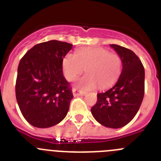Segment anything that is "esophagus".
<instances>
[{"instance_id":"1","label":"esophagus","mask_w":161,"mask_h":161,"mask_svg":"<svg viewBox=\"0 0 161 161\" xmlns=\"http://www.w3.org/2000/svg\"><path fill=\"white\" fill-rule=\"evenodd\" d=\"M72 93H73V96L74 97H76V96H82V95H85V93L82 92V91L79 90L77 89H72Z\"/></svg>"}]
</instances>
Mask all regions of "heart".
I'll return each mask as SVG.
<instances>
[{
    "mask_svg": "<svg viewBox=\"0 0 161 161\" xmlns=\"http://www.w3.org/2000/svg\"><path fill=\"white\" fill-rule=\"evenodd\" d=\"M123 61L119 55L104 48H84L76 55L68 53L62 61L64 77L72 81L85 71L87 74L80 78L77 86L84 90L107 89L117 81L122 72Z\"/></svg>",
    "mask_w": 161,
    "mask_h": 161,
    "instance_id": "heart-1",
    "label": "heart"
}]
</instances>
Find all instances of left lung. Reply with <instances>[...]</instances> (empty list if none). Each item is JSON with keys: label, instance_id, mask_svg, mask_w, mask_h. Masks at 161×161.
<instances>
[{"label": "left lung", "instance_id": "left-lung-1", "mask_svg": "<svg viewBox=\"0 0 161 161\" xmlns=\"http://www.w3.org/2000/svg\"><path fill=\"white\" fill-rule=\"evenodd\" d=\"M110 47L122 59L123 70L114 86L97 93L91 113L100 124L117 129L130 123L141 106L145 74L141 60L132 51L116 44Z\"/></svg>", "mask_w": 161, "mask_h": 161}]
</instances>
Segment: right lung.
<instances>
[{
    "label": "right lung",
    "instance_id": "1",
    "mask_svg": "<svg viewBox=\"0 0 161 161\" xmlns=\"http://www.w3.org/2000/svg\"><path fill=\"white\" fill-rule=\"evenodd\" d=\"M72 48V44L58 40L41 42L20 60L17 102L25 120L35 127H51L66 117L73 95L62 61Z\"/></svg>",
    "mask_w": 161,
    "mask_h": 161
}]
</instances>
